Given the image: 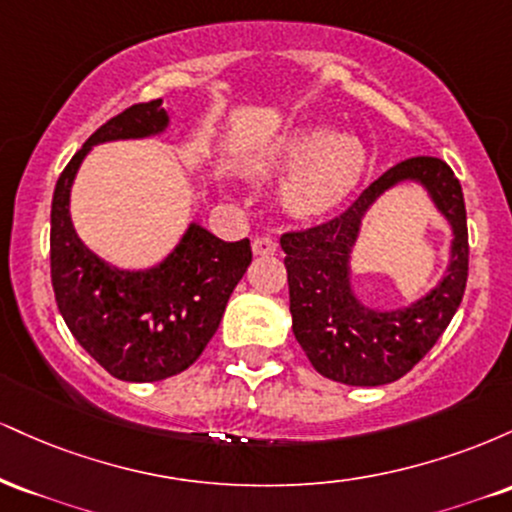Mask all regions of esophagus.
<instances>
[{
    "instance_id": "1",
    "label": "esophagus",
    "mask_w": 512,
    "mask_h": 512,
    "mask_svg": "<svg viewBox=\"0 0 512 512\" xmlns=\"http://www.w3.org/2000/svg\"><path fill=\"white\" fill-rule=\"evenodd\" d=\"M252 252H255V255H274L276 240L272 236H257L252 240Z\"/></svg>"
}]
</instances>
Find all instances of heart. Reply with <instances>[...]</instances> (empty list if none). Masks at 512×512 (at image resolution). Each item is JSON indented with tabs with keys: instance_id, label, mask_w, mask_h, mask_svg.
<instances>
[{
	"instance_id": "b5f03b06",
	"label": "heart",
	"mask_w": 512,
	"mask_h": 512,
	"mask_svg": "<svg viewBox=\"0 0 512 512\" xmlns=\"http://www.w3.org/2000/svg\"><path fill=\"white\" fill-rule=\"evenodd\" d=\"M255 168L293 170L286 202L296 214L320 216L337 209L356 190L366 170V149L349 134L303 127L276 139Z\"/></svg>"
}]
</instances>
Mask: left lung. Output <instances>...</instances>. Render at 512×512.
Segmentation results:
<instances>
[{
    "mask_svg": "<svg viewBox=\"0 0 512 512\" xmlns=\"http://www.w3.org/2000/svg\"><path fill=\"white\" fill-rule=\"evenodd\" d=\"M407 177L425 182L456 228L453 262L444 284L414 309L375 314L350 296L348 252L372 199ZM281 248L286 252L293 334L317 373L358 387L395 383L433 349L467 289L469 233L462 185L436 156L407 158L370 182L339 216L286 231Z\"/></svg>",
    "mask_w": 512,
    "mask_h": 512,
    "instance_id": "1",
    "label": "left lung"
}]
</instances>
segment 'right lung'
<instances>
[{
	"label": "right lung",
	"instance_id": "obj_1",
	"mask_svg": "<svg viewBox=\"0 0 512 512\" xmlns=\"http://www.w3.org/2000/svg\"><path fill=\"white\" fill-rule=\"evenodd\" d=\"M161 98L134 103L98 127L55 185L50 211V276L57 308L76 342L127 383H154L197 361L219 330L228 298L252 262L250 240H226L190 226L161 267L117 272L76 238L69 187L93 144L146 137L166 127Z\"/></svg>",
	"mask_w": 512,
	"mask_h": 512
}]
</instances>
